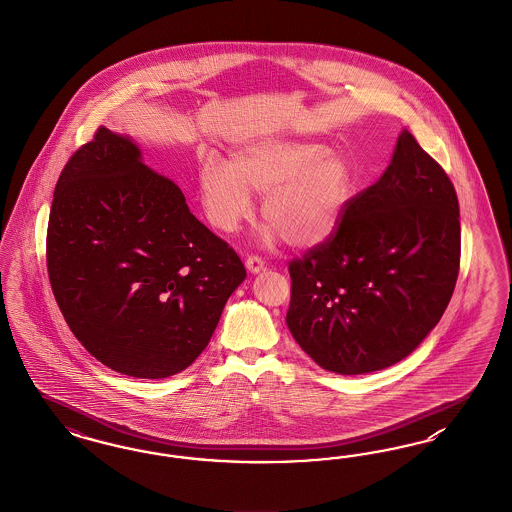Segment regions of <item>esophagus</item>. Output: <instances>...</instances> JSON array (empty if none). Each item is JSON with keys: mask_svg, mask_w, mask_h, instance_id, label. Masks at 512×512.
I'll return each instance as SVG.
<instances>
[{"mask_svg": "<svg viewBox=\"0 0 512 512\" xmlns=\"http://www.w3.org/2000/svg\"><path fill=\"white\" fill-rule=\"evenodd\" d=\"M246 266L251 274H257V272H261L265 268V261L261 257H257V255H249L246 259Z\"/></svg>", "mask_w": 512, "mask_h": 512, "instance_id": "34e87169", "label": "esophagus"}]
</instances>
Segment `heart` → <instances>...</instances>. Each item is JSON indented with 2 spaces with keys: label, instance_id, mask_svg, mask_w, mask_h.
Returning a JSON list of instances; mask_svg holds the SVG:
<instances>
[{
  "label": "heart",
  "instance_id": "heart-1",
  "mask_svg": "<svg viewBox=\"0 0 512 512\" xmlns=\"http://www.w3.org/2000/svg\"><path fill=\"white\" fill-rule=\"evenodd\" d=\"M205 217L221 232H236L251 219V194L263 196L266 236L280 234L287 246L326 242L341 221L350 171L322 144L263 139L236 148L230 165L207 158L198 169Z\"/></svg>",
  "mask_w": 512,
  "mask_h": 512
}]
</instances>
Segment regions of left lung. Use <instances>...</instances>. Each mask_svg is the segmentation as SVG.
<instances>
[{
	"mask_svg": "<svg viewBox=\"0 0 512 512\" xmlns=\"http://www.w3.org/2000/svg\"><path fill=\"white\" fill-rule=\"evenodd\" d=\"M459 261L455 188L402 131L383 177L348 200L326 242L289 263L287 328L320 368H389L440 322Z\"/></svg>",
	"mask_w": 512,
	"mask_h": 512,
	"instance_id": "1",
	"label": "left lung"
}]
</instances>
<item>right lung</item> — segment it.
<instances>
[{"label": "right lung", "mask_w": 512, "mask_h": 512, "mask_svg": "<svg viewBox=\"0 0 512 512\" xmlns=\"http://www.w3.org/2000/svg\"><path fill=\"white\" fill-rule=\"evenodd\" d=\"M62 316L106 368L164 379L207 347L246 268L154 173L131 139L99 127L64 165L47 225Z\"/></svg>", "instance_id": "right-lung-1"}]
</instances>
